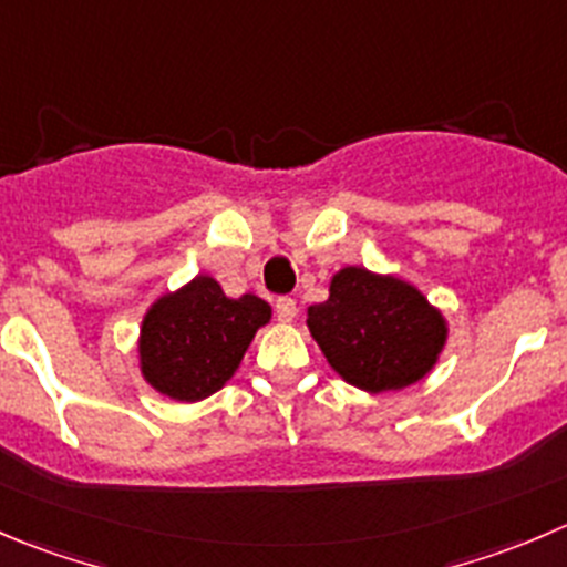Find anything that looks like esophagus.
Here are the masks:
<instances>
[{"mask_svg":"<svg viewBox=\"0 0 567 567\" xmlns=\"http://www.w3.org/2000/svg\"><path fill=\"white\" fill-rule=\"evenodd\" d=\"M274 310H277V318L282 323H290L296 318V301L290 299V296H279L277 305H274Z\"/></svg>","mask_w":567,"mask_h":567,"instance_id":"obj_1","label":"esophagus"}]
</instances>
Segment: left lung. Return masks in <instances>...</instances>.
Instances as JSON below:
<instances>
[{
    "mask_svg": "<svg viewBox=\"0 0 567 567\" xmlns=\"http://www.w3.org/2000/svg\"><path fill=\"white\" fill-rule=\"evenodd\" d=\"M307 327L329 365L368 393L401 390L435 368L446 346V318L415 285L346 266L329 299L307 307Z\"/></svg>",
    "mask_w": 567,
    "mask_h": 567,
    "instance_id": "left-lung-1",
    "label": "left lung"
}]
</instances>
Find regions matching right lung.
Segmentation results:
<instances>
[{"label": "right lung", "mask_w": 567, "mask_h": 567, "mask_svg": "<svg viewBox=\"0 0 567 567\" xmlns=\"http://www.w3.org/2000/svg\"><path fill=\"white\" fill-rule=\"evenodd\" d=\"M268 321V301L251 293L229 299L216 279L199 274L146 310L137 340L141 373L174 401L207 399L233 379Z\"/></svg>", "instance_id": "1"}]
</instances>
